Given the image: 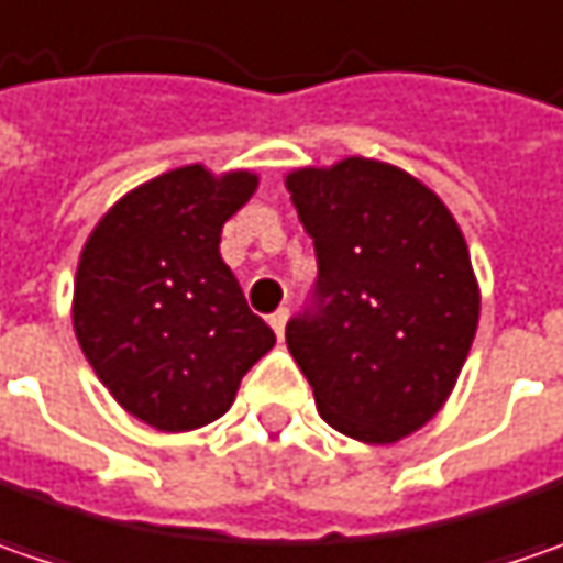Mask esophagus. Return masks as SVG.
Wrapping results in <instances>:
<instances>
[{
  "mask_svg": "<svg viewBox=\"0 0 563 563\" xmlns=\"http://www.w3.org/2000/svg\"><path fill=\"white\" fill-rule=\"evenodd\" d=\"M286 321H289V311L286 308H280V311H274L271 314V328H274V333L283 340V333H286Z\"/></svg>",
  "mask_w": 563,
  "mask_h": 563,
  "instance_id": "esophagus-1",
  "label": "esophagus"
}]
</instances>
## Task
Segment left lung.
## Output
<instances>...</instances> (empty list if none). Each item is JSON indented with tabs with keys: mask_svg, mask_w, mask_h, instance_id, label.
<instances>
[{
	"mask_svg": "<svg viewBox=\"0 0 563 563\" xmlns=\"http://www.w3.org/2000/svg\"><path fill=\"white\" fill-rule=\"evenodd\" d=\"M286 188L318 255L286 346L330 428L394 444L434 419L473 346L466 239L428 185L380 159L292 169Z\"/></svg>",
	"mask_w": 563,
	"mask_h": 563,
	"instance_id": "left-lung-1",
	"label": "left lung"
}]
</instances>
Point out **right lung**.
<instances>
[{"mask_svg":"<svg viewBox=\"0 0 563 563\" xmlns=\"http://www.w3.org/2000/svg\"><path fill=\"white\" fill-rule=\"evenodd\" d=\"M257 176L191 163L119 198L87 235L71 321L115 404L157 431L220 419L277 336L220 257L223 223Z\"/></svg>","mask_w":563,"mask_h":563,"instance_id":"add662e5","label":"right lung"}]
</instances>
